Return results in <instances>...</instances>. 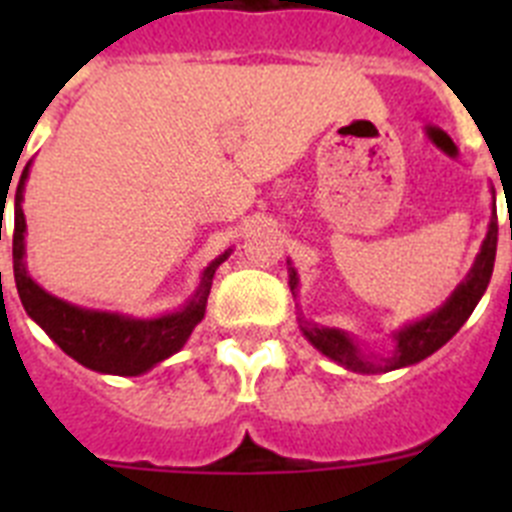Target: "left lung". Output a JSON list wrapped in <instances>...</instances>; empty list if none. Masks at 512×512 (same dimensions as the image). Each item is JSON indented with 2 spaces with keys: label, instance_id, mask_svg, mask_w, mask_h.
<instances>
[{
  "label": "left lung",
  "instance_id": "left-lung-1",
  "mask_svg": "<svg viewBox=\"0 0 512 512\" xmlns=\"http://www.w3.org/2000/svg\"><path fill=\"white\" fill-rule=\"evenodd\" d=\"M495 253H497V215H492L490 230H487V238L482 243V251H479L477 261H474L469 277L456 287L454 295L449 297V302L441 307L438 312H433L431 318L418 320V323L402 328L395 336L397 348L395 356L387 359L384 364H374V361L364 359L359 348L354 346L351 338H346V333L333 328H315V325H305V336L310 338V343L315 348H320L328 359L338 361L346 369H354V372H392V369H400V366L418 364L425 356H431L433 351L443 346V343L454 338L459 333V328L467 323V318L474 312L477 302L485 295L487 284H490L492 269H495ZM289 284L292 289L297 287L295 271L289 274Z\"/></svg>",
  "mask_w": 512,
  "mask_h": 512
}]
</instances>
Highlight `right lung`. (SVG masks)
<instances>
[{
  "label": "right lung",
  "instance_id": "1",
  "mask_svg": "<svg viewBox=\"0 0 512 512\" xmlns=\"http://www.w3.org/2000/svg\"><path fill=\"white\" fill-rule=\"evenodd\" d=\"M27 179V166L15 192V230H12V264L15 284L22 307L58 346L84 364L102 374L135 377L148 372L153 364L169 359L184 346L194 325L205 318L207 295H210L215 269L228 253L212 261L202 274V284L194 300L182 312L164 315L156 320H130L112 312L81 310L40 289L25 271V215H22V187Z\"/></svg>",
  "mask_w": 512,
  "mask_h": 512
}]
</instances>
